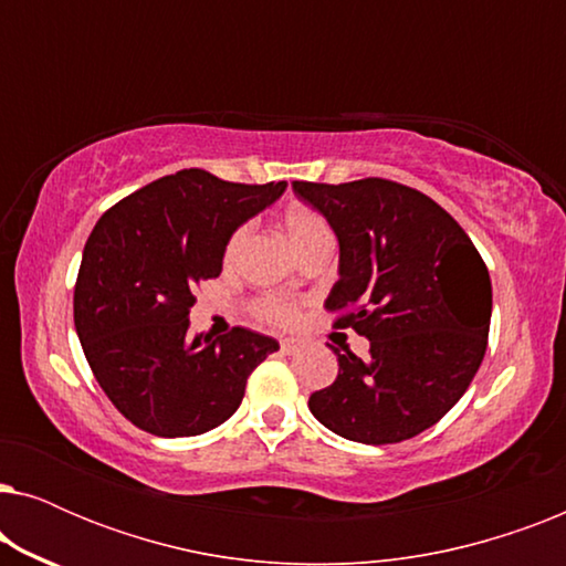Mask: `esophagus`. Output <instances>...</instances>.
Listing matches in <instances>:
<instances>
[{
    "instance_id": "34e87169",
    "label": "esophagus",
    "mask_w": 566,
    "mask_h": 566,
    "mask_svg": "<svg viewBox=\"0 0 566 566\" xmlns=\"http://www.w3.org/2000/svg\"><path fill=\"white\" fill-rule=\"evenodd\" d=\"M281 350L285 355H293V353L301 350V343H298V339H293V337H285V339H281Z\"/></svg>"
}]
</instances>
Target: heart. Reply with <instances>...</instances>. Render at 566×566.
<instances>
[{
    "label": "heart",
    "mask_w": 566,
    "mask_h": 566,
    "mask_svg": "<svg viewBox=\"0 0 566 566\" xmlns=\"http://www.w3.org/2000/svg\"><path fill=\"white\" fill-rule=\"evenodd\" d=\"M283 231H285V237H289V242L293 244V250H296V252L304 244L314 242V239L329 237L327 221H324L322 216L314 211V208L301 206V203H293L283 211ZM244 242H247V229H239L237 234L229 239V247H227V260L229 262H234L239 258V252H242ZM260 314L265 316V319L275 322V324H289L296 312H293V306L285 298H265L260 304Z\"/></svg>",
    "instance_id": "b5f03b06"
}]
</instances>
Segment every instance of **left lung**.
<instances>
[{"label":"left lung","mask_w":566,"mask_h":566,"mask_svg":"<svg viewBox=\"0 0 566 566\" xmlns=\"http://www.w3.org/2000/svg\"><path fill=\"white\" fill-rule=\"evenodd\" d=\"M339 244V281L324 306L350 308L337 327L370 343L366 358L337 355L335 384L308 409L355 443L420 436L469 389L492 319L484 260L451 213L407 185L368 177L343 185L293 182Z\"/></svg>","instance_id":"obj_1"}]
</instances>
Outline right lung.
Returning a JSON list of instances; mask_svg holds the SVG:
<instances>
[{"label":"right lung","mask_w":566,"mask_h":566,"mask_svg":"<svg viewBox=\"0 0 566 566\" xmlns=\"http://www.w3.org/2000/svg\"><path fill=\"white\" fill-rule=\"evenodd\" d=\"M289 182L239 185L182 169L123 198L95 223L74 289V327L97 384L151 436L190 438L242 405L273 337L234 327L190 337L192 291L221 273L234 231Z\"/></svg>","instance_id":"1"}]
</instances>
